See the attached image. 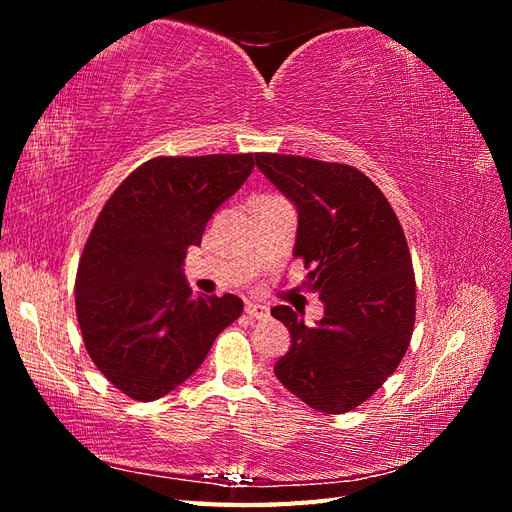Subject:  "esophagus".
<instances>
[{
    "instance_id": "esophagus-1",
    "label": "esophagus",
    "mask_w": 512,
    "mask_h": 512,
    "mask_svg": "<svg viewBox=\"0 0 512 512\" xmlns=\"http://www.w3.org/2000/svg\"><path fill=\"white\" fill-rule=\"evenodd\" d=\"M246 314L250 319H257V321H264L268 319V306H262V303H246Z\"/></svg>"
}]
</instances>
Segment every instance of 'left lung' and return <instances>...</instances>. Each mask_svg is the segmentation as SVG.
Wrapping results in <instances>:
<instances>
[{
    "label": "left lung",
    "instance_id": "obj_1",
    "mask_svg": "<svg viewBox=\"0 0 512 512\" xmlns=\"http://www.w3.org/2000/svg\"><path fill=\"white\" fill-rule=\"evenodd\" d=\"M255 160L297 206L292 253L310 270L303 286L325 306L317 325L288 306L270 310L292 336L275 376L312 409L352 411L394 374L411 341L416 279L405 233L363 171L286 154Z\"/></svg>",
    "mask_w": 512,
    "mask_h": 512
}]
</instances>
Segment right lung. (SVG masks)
Segmentation results:
<instances>
[{
    "label": "right lung",
    "mask_w": 512,
    "mask_h": 512,
    "mask_svg": "<svg viewBox=\"0 0 512 512\" xmlns=\"http://www.w3.org/2000/svg\"><path fill=\"white\" fill-rule=\"evenodd\" d=\"M253 154L160 156L105 202L76 270V319L99 372L151 402L182 385L244 310L235 295L193 297L182 264Z\"/></svg>",
    "instance_id": "1"
}]
</instances>
